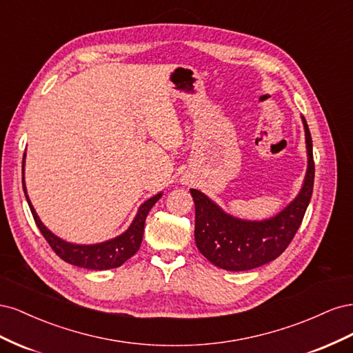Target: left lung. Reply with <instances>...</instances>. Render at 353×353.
I'll return each mask as SVG.
<instances>
[{
	"instance_id": "8db88e82",
	"label": "left lung",
	"mask_w": 353,
	"mask_h": 353,
	"mask_svg": "<svg viewBox=\"0 0 353 353\" xmlns=\"http://www.w3.org/2000/svg\"><path fill=\"white\" fill-rule=\"evenodd\" d=\"M303 125L309 156L305 184L294 201L275 218L262 222L240 221L223 213L199 190H190L196 205L197 249L213 265L228 271L253 270L279 258L292 243L311 201L315 176L312 137L305 117Z\"/></svg>"
}]
</instances>
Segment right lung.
I'll return each mask as SVG.
<instances>
[{
    "label": "right lung",
    "mask_w": 353,
    "mask_h": 353,
    "mask_svg": "<svg viewBox=\"0 0 353 353\" xmlns=\"http://www.w3.org/2000/svg\"><path fill=\"white\" fill-rule=\"evenodd\" d=\"M23 165H25V154H23ZM23 191H25L26 200L29 203L32 216L35 219V223L38 225L42 236H44V239L47 240V243L50 244V248L54 250V253L59 256V258L74 266H81V268H87V270H97V271L117 268V266L123 265L128 259L131 258V256H134L138 252L143 241L145 218L154 203L160 199V196H162V194H157L150 200H147L140 208V210H138L132 225L128 228V231L123 232L122 236L100 244L78 245V244H70V243L63 241L59 237H56L54 234L50 232L44 227V223L39 221L35 209L30 205L26 194L25 181H23Z\"/></svg>",
    "instance_id": "add662e5"
}]
</instances>
